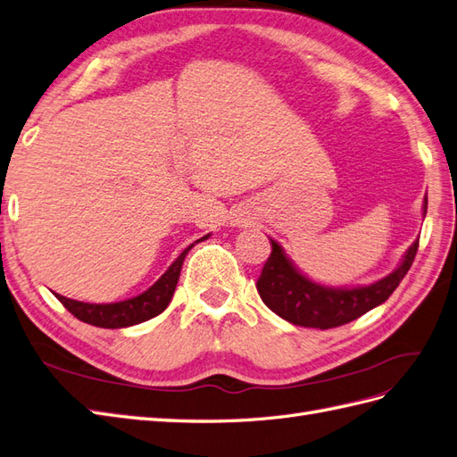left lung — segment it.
<instances>
[{"label":"left lung","instance_id":"obj_1","mask_svg":"<svg viewBox=\"0 0 457 457\" xmlns=\"http://www.w3.org/2000/svg\"><path fill=\"white\" fill-rule=\"evenodd\" d=\"M270 242L271 253L263 265L258 283H255L262 300L267 308L291 324L320 329L349 324L378 304L386 303L397 285L403 281L419 250V240H415L405 252L402 265L369 287L331 288L310 281L287 258L279 244L275 240Z\"/></svg>","mask_w":457,"mask_h":457}]
</instances>
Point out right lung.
<instances>
[{"label": "right lung", "mask_w": 457, "mask_h": 457, "mask_svg": "<svg viewBox=\"0 0 457 457\" xmlns=\"http://www.w3.org/2000/svg\"><path fill=\"white\" fill-rule=\"evenodd\" d=\"M205 238H209V235L199 240H205ZM192 246H187L180 255H178L174 263L166 270V273L161 277V279L153 287H149L147 291L141 293L139 296L121 300V303H114V304H88V303H79V300L65 298L62 295H55V296H58L60 303L68 308L77 320L85 321V324L106 328V329H118V328L141 324V321H147L154 316H159L162 310L170 304L174 288L178 285V277H180L184 258L186 253L192 250Z\"/></svg>", "instance_id": "add662e5"}]
</instances>
